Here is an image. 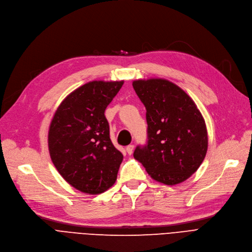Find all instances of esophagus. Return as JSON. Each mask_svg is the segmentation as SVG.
<instances>
[{
	"mask_svg": "<svg viewBox=\"0 0 252 252\" xmlns=\"http://www.w3.org/2000/svg\"><path fill=\"white\" fill-rule=\"evenodd\" d=\"M126 153H127V155H132L133 154V151H134V145H127L126 146Z\"/></svg>",
	"mask_w": 252,
	"mask_h": 252,
	"instance_id": "34e87169",
	"label": "esophagus"
}]
</instances>
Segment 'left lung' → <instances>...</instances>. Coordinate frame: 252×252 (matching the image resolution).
<instances>
[{
  "label": "left lung",
  "mask_w": 252,
  "mask_h": 252,
  "mask_svg": "<svg viewBox=\"0 0 252 252\" xmlns=\"http://www.w3.org/2000/svg\"><path fill=\"white\" fill-rule=\"evenodd\" d=\"M133 87L146 109L147 143L134 158L151 178L178 185L196 172L208 151V131L194 100L161 78L135 80Z\"/></svg>",
  "instance_id": "left-lung-1"
}]
</instances>
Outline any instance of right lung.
Instances as JSON below:
<instances>
[{
    "label": "right lung",
    "mask_w": 252,
    "mask_h": 252,
    "mask_svg": "<svg viewBox=\"0 0 252 252\" xmlns=\"http://www.w3.org/2000/svg\"><path fill=\"white\" fill-rule=\"evenodd\" d=\"M124 81H92L65 97L51 121L48 145L56 169L74 189L99 194L114 185L124 156L112 143L105 110Z\"/></svg>",
    "instance_id": "add662e5"
}]
</instances>
